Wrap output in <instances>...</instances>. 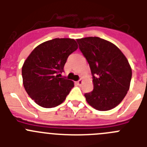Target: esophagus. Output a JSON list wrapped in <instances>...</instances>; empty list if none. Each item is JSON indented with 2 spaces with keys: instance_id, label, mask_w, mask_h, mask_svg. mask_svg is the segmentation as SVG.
<instances>
[{
  "instance_id": "obj_1",
  "label": "esophagus",
  "mask_w": 147,
  "mask_h": 147,
  "mask_svg": "<svg viewBox=\"0 0 147 147\" xmlns=\"http://www.w3.org/2000/svg\"><path fill=\"white\" fill-rule=\"evenodd\" d=\"M82 82H83V79H80V80L77 82V84L79 85H81L82 84Z\"/></svg>"
}]
</instances>
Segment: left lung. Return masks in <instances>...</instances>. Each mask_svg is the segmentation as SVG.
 I'll use <instances>...</instances> for the list:
<instances>
[{
	"mask_svg": "<svg viewBox=\"0 0 147 147\" xmlns=\"http://www.w3.org/2000/svg\"><path fill=\"white\" fill-rule=\"evenodd\" d=\"M80 49L89 63L93 90L85 93L86 101L100 111L113 109L129 89L132 68L115 45L97 37L77 39Z\"/></svg>",
	"mask_w": 147,
	"mask_h": 147,
	"instance_id": "obj_1",
	"label": "left lung"
}]
</instances>
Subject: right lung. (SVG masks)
Wrapping results in <instances>:
<instances>
[{"instance_id":"1","label":"right lung","mask_w":147,"mask_h":147,"mask_svg":"<svg viewBox=\"0 0 147 147\" xmlns=\"http://www.w3.org/2000/svg\"><path fill=\"white\" fill-rule=\"evenodd\" d=\"M78 49L76 40L55 38L37 45L22 67L23 86L40 107H55L65 100L74 82L61 77L68 56Z\"/></svg>"}]
</instances>
